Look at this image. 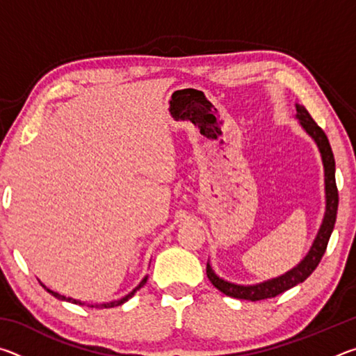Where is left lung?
<instances>
[{"label": "left lung", "mask_w": 356, "mask_h": 356, "mask_svg": "<svg viewBox=\"0 0 356 356\" xmlns=\"http://www.w3.org/2000/svg\"><path fill=\"white\" fill-rule=\"evenodd\" d=\"M295 108H297L295 119H298L301 129H303L306 134L314 140L318 152H321V156H322L323 177H325L323 179L325 180V213H323L322 225L318 227L317 236L311 245L308 254L301 259L293 268L289 270V272H286L284 275H280L276 276V278L262 281V282H257V284H236V282L222 280L215 273V270L212 268L210 262H207V278L220 292L227 295V297L259 301V300L276 297V295L286 292L293 286L303 282L312 272H314L318 262H321L322 256L325 254V250H327L331 232H333L334 229L339 196H337L336 179H334L336 166H334L333 150H331V146L328 143L327 135H325V131L314 122V119L311 118L308 110H306L303 105H298V104L295 105Z\"/></svg>", "instance_id": "obj_1"}]
</instances>
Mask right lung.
<instances>
[{"mask_svg": "<svg viewBox=\"0 0 356 356\" xmlns=\"http://www.w3.org/2000/svg\"><path fill=\"white\" fill-rule=\"evenodd\" d=\"M146 281H147V276H144V278L141 280V282L140 284H138L134 291H131L130 293H127L125 295V297H122V298H119V300H114V301H110V303H100V305H88L89 308H114V306H119V305H122V303H125V301H129L131 297H134L135 295V292L136 291H140V289L146 284ZM42 284V282H40ZM42 287L45 289V291L48 292V293H51L53 297L55 298H58V300H63V301H69V303H74V305H86L84 303V301H81V300H75V298H70V297H65V295H61V293H58V292H55V291H50V289H48L45 284H42Z\"/></svg>", "mask_w": 356, "mask_h": 356, "instance_id": "obj_1", "label": "right lung"}]
</instances>
